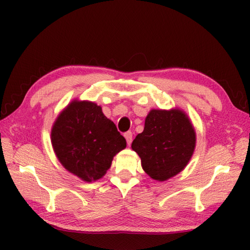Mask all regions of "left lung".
I'll list each match as a JSON object with an SVG mask.
<instances>
[{
    "instance_id": "obj_1",
    "label": "left lung",
    "mask_w": 250,
    "mask_h": 250,
    "mask_svg": "<svg viewBox=\"0 0 250 250\" xmlns=\"http://www.w3.org/2000/svg\"><path fill=\"white\" fill-rule=\"evenodd\" d=\"M52 145L65 168L91 182L105 174L126 142L99 105L74 101L54 124Z\"/></svg>"
}]
</instances>
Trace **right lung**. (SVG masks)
I'll return each instance as SVG.
<instances>
[{
	"mask_svg": "<svg viewBox=\"0 0 250 250\" xmlns=\"http://www.w3.org/2000/svg\"><path fill=\"white\" fill-rule=\"evenodd\" d=\"M143 170L153 180L166 181L188 163L195 147V132L180 110H152L145 130L132 142Z\"/></svg>",
	"mask_w": 250,
	"mask_h": 250,
	"instance_id": "add662e5",
	"label": "right lung"
}]
</instances>
